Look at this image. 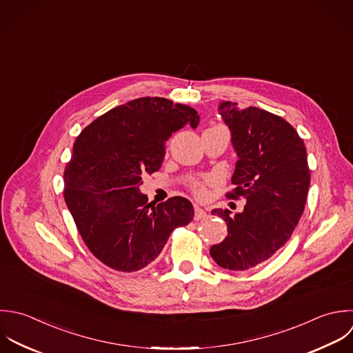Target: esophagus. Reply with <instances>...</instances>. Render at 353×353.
<instances>
[{
	"label": "esophagus",
	"mask_w": 353,
	"mask_h": 353,
	"mask_svg": "<svg viewBox=\"0 0 353 353\" xmlns=\"http://www.w3.org/2000/svg\"><path fill=\"white\" fill-rule=\"evenodd\" d=\"M206 217H208V213H206L202 208L195 206V214H194V219H195V220H203V219H206Z\"/></svg>",
	"instance_id": "1"
}]
</instances>
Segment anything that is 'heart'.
I'll return each mask as SVG.
<instances>
[{"mask_svg":"<svg viewBox=\"0 0 353 353\" xmlns=\"http://www.w3.org/2000/svg\"><path fill=\"white\" fill-rule=\"evenodd\" d=\"M212 128H224V126H221V125H214V126H212ZM194 192H195L196 196H199V198L205 196L206 191H205L203 184H202V183H195V184H194Z\"/></svg>","mask_w":353,"mask_h":353,"instance_id":"b5f03b06","label":"heart"}]
</instances>
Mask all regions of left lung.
<instances>
[{"label": "left lung", "instance_id": "left-lung-1", "mask_svg": "<svg viewBox=\"0 0 353 353\" xmlns=\"http://www.w3.org/2000/svg\"><path fill=\"white\" fill-rule=\"evenodd\" d=\"M219 114L231 132L238 161L227 196L246 199L242 213L214 209L228 227L225 239L210 248L225 270L245 271L271 259L292 236L307 202L311 173L307 148L283 118L257 108L221 101Z\"/></svg>", "mask_w": 353, "mask_h": 353}]
</instances>
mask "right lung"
I'll return each instance as SVG.
<instances>
[{
  "instance_id": "right-lung-1",
  "label": "right lung",
  "mask_w": 353,
  "mask_h": 353,
  "mask_svg": "<svg viewBox=\"0 0 353 353\" xmlns=\"http://www.w3.org/2000/svg\"><path fill=\"white\" fill-rule=\"evenodd\" d=\"M185 125H199L195 108L139 97L107 111L77 137L64 170V201L85 245L107 267H147L172 231L194 219L192 203L183 196L155 206L140 192L141 176L161 168L165 143Z\"/></svg>"
}]
</instances>
